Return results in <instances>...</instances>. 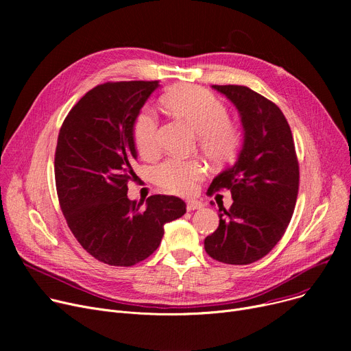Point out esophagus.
Returning a JSON list of instances; mask_svg holds the SVG:
<instances>
[{"instance_id":"1","label":"esophagus","mask_w":351,"mask_h":351,"mask_svg":"<svg viewBox=\"0 0 351 351\" xmlns=\"http://www.w3.org/2000/svg\"><path fill=\"white\" fill-rule=\"evenodd\" d=\"M204 208V204L199 200H189L186 204V209L191 212V210H196V209H202Z\"/></svg>"}]
</instances>
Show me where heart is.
Instances as JSON below:
<instances>
[{"label": "heart", "instance_id": "b5f03b06", "mask_svg": "<svg viewBox=\"0 0 351 351\" xmlns=\"http://www.w3.org/2000/svg\"><path fill=\"white\" fill-rule=\"evenodd\" d=\"M162 105L189 123L199 135L202 151L216 165L232 162L243 142L242 129L229 121L226 105L209 90L193 85H178L162 97ZM134 142L142 158L151 159L159 151V119L149 109L138 115L134 123ZM155 182L163 191L191 195L195 183L205 176V166L196 159L171 158L155 169Z\"/></svg>", "mask_w": 351, "mask_h": 351}]
</instances>
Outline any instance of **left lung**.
I'll use <instances>...</instances> for the list:
<instances>
[{
  "instance_id": "left-lung-1",
  "label": "left lung",
  "mask_w": 351,
  "mask_h": 351,
  "mask_svg": "<svg viewBox=\"0 0 351 351\" xmlns=\"http://www.w3.org/2000/svg\"><path fill=\"white\" fill-rule=\"evenodd\" d=\"M241 114L243 145L234 165L220 172L208 193L229 189L230 209L219 206V228L205 239L215 261L249 265L285 234L299 193V162L280 108L242 85H212Z\"/></svg>"
}]
</instances>
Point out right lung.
Returning a JSON list of instances; mask_svg holds the SVG:
<instances>
[{
    "label": "right lung",
    "mask_w": 351,
    "mask_h": 351,
    "mask_svg": "<svg viewBox=\"0 0 351 351\" xmlns=\"http://www.w3.org/2000/svg\"><path fill=\"white\" fill-rule=\"evenodd\" d=\"M159 81L106 82L66 115L55 151V185L68 228L109 266H134L160 245L165 223L186 213L176 196L128 199L136 180L134 123Z\"/></svg>",
    "instance_id": "right-lung-1"
}]
</instances>
